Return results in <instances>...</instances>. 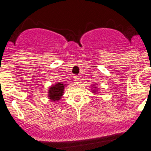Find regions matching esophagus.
<instances>
[{
    "label": "esophagus",
    "instance_id": "34e87169",
    "mask_svg": "<svg viewBox=\"0 0 151 151\" xmlns=\"http://www.w3.org/2000/svg\"><path fill=\"white\" fill-rule=\"evenodd\" d=\"M79 80H80V78H79L78 76H74V80L75 81V82H79Z\"/></svg>",
    "mask_w": 151,
    "mask_h": 151
}]
</instances>
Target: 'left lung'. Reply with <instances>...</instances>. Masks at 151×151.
Returning a JSON list of instances; mask_svg holds the SVG:
<instances>
[{
	"label": "left lung",
	"mask_w": 151,
	"mask_h": 151,
	"mask_svg": "<svg viewBox=\"0 0 151 151\" xmlns=\"http://www.w3.org/2000/svg\"><path fill=\"white\" fill-rule=\"evenodd\" d=\"M95 88H96V87H95ZM92 89H93V88H92ZM93 92H94V93H96V89H95V88H94V89H93Z\"/></svg>",
	"instance_id": "left-lung-1"
}]
</instances>
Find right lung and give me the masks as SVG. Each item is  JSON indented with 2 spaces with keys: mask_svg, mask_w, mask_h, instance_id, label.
I'll use <instances>...</instances> for the list:
<instances>
[{
  "mask_svg": "<svg viewBox=\"0 0 151 151\" xmlns=\"http://www.w3.org/2000/svg\"><path fill=\"white\" fill-rule=\"evenodd\" d=\"M65 84L59 83L51 86L48 90V98L52 101H58L63 96Z\"/></svg>",
  "mask_w": 151,
  "mask_h": 151,
  "instance_id": "1",
  "label": "right lung"
}]
</instances>
